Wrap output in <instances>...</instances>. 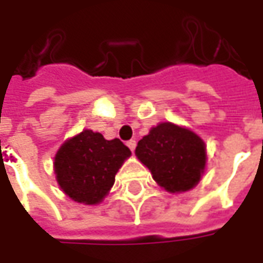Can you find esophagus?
<instances>
[{"label":"esophagus","instance_id":"1","mask_svg":"<svg viewBox=\"0 0 263 263\" xmlns=\"http://www.w3.org/2000/svg\"><path fill=\"white\" fill-rule=\"evenodd\" d=\"M126 146H128V148L131 149L132 152H134V151H135V148H137V141H134V139L128 141V142H126Z\"/></svg>","mask_w":263,"mask_h":263}]
</instances>
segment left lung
<instances>
[{
	"label": "left lung",
	"instance_id": "1",
	"mask_svg": "<svg viewBox=\"0 0 263 263\" xmlns=\"http://www.w3.org/2000/svg\"><path fill=\"white\" fill-rule=\"evenodd\" d=\"M159 186L171 193L187 192L200 180L205 166V146L190 129L162 122L135 149Z\"/></svg>",
	"mask_w": 263,
	"mask_h": 263
}]
</instances>
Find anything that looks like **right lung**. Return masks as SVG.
Instances as JSON below:
<instances>
[{"label": "right lung", "instance_id": "add662e5", "mask_svg": "<svg viewBox=\"0 0 263 263\" xmlns=\"http://www.w3.org/2000/svg\"><path fill=\"white\" fill-rule=\"evenodd\" d=\"M131 151L118 138L90 129L65 142L54 156L58 183L77 203H100L115 182V175Z\"/></svg>", "mask_w": 263, "mask_h": 263}]
</instances>
